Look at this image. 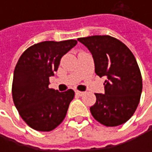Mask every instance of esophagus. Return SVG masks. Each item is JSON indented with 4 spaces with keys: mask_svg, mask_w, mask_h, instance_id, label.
I'll return each mask as SVG.
<instances>
[{
    "mask_svg": "<svg viewBox=\"0 0 152 152\" xmlns=\"http://www.w3.org/2000/svg\"><path fill=\"white\" fill-rule=\"evenodd\" d=\"M76 94L77 96H83V94H84V92H83V91H76Z\"/></svg>",
    "mask_w": 152,
    "mask_h": 152,
    "instance_id": "esophagus-1",
    "label": "esophagus"
}]
</instances>
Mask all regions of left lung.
<instances>
[{
	"label": "left lung",
	"mask_w": 152,
	"mask_h": 152,
	"mask_svg": "<svg viewBox=\"0 0 152 152\" xmlns=\"http://www.w3.org/2000/svg\"><path fill=\"white\" fill-rule=\"evenodd\" d=\"M92 54L95 73L106 76L105 93H95L96 103L91 115L106 127H116L128 121L140 101L142 80L137 60L129 47L108 35L77 39Z\"/></svg>",
	"instance_id": "8db88e82"
}]
</instances>
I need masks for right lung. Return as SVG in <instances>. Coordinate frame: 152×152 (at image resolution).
<instances>
[{"mask_svg":"<svg viewBox=\"0 0 152 152\" xmlns=\"http://www.w3.org/2000/svg\"><path fill=\"white\" fill-rule=\"evenodd\" d=\"M77 41H44L27 48L14 70L12 98L25 123L37 131L48 132L64 120L75 97L71 89L59 92L50 89L49 77L57 71L61 57Z\"/></svg>","mask_w":152,"mask_h":152,"instance_id":"add662e5","label":"right lung"}]
</instances>
